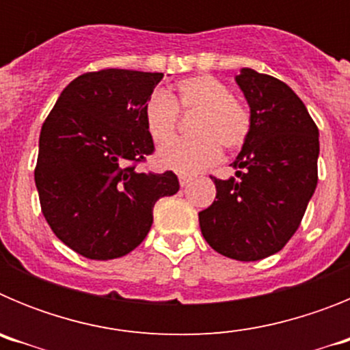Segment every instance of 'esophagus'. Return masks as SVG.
<instances>
[{"mask_svg":"<svg viewBox=\"0 0 350 350\" xmlns=\"http://www.w3.org/2000/svg\"><path fill=\"white\" fill-rule=\"evenodd\" d=\"M178 182H180L182 187H187V185L193 182V177H191V175H185V173H182V175H178Z\"/></svg>","mask_w":350,"mask_h":350,"instance_id":"obj_1","label":"esophagus"}]
</instances>
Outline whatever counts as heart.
I'll return each instance as SVG.
<instances>
[{"label":"heart","instance_id":"1","mask_svg":"<svg viewBox=\"0 0 350 350\" xmlns=\"http://www.w3.org/2000/svg\"><path fill=\"white\" fill-rule=\"evenodd\" d=\"M178 110L193 113L187 140L166 145L157 152V165L178 173H196L219 159L221 147H242L250 131V113L230 89L210 75H193L178 80L172 92L154 91L144 103V120L154 144L165 145L175 137Z\"/></svg>","mask_w":350,"mask_h":350}]
</instances>
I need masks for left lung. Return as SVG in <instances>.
<instances>
[{"mask_svg": "<svg viewBox=\"0 0 350 350\" xmlns=\"http://www.w3.org/2000/svg\"><path fill=\"white\" fill-rule=\"evenodd\" d=\"M234 80L250 108L249 137L231 163L234 177L213 178L215 200L198 215L213 250L258 261L289 242L314 196L319 129L279 79L242 68Z\"/></svg>", "mask_w": 350, "mask_h": 350, "instance_id": "1", "label": "left lung"}]
</instances>
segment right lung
I'll list each match as a JSON object with an SVG mask.
<instances>
[{
  "label": "right lung",
  "mask_w": 350,
  "mask_h": 350,
  "mask_svg": "<svg viewBox=\"0 0 350 350\" xmlns=\"http://www.w3.org/2000/svg\"><path fill=\"white\" fill-rule=\"evenodd\" d=\"M161 79L116 68L83 73L43 122L40 205L55 237L83 258L107 261L137 249L157 200L180 187L173 172L142 173L131 165L154 152L144 103Z\"/></svg>",
  "instance_id": "1"
}]
</instances>
